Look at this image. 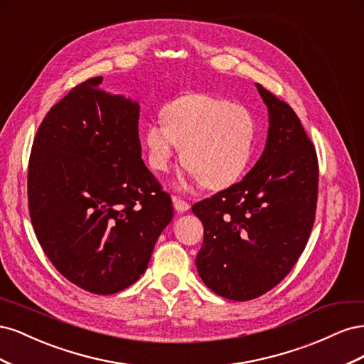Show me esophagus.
<instances>
[{
    "label": "esophagus",
    "instance_id": "1",
    "mask_svg": "<svg viewBox=\"0 0 364 364\" xmlns=\"http://www.w3.org/2000/svg\"><path fill=\"white\" fill-rule=\"evenodd\" d=\"M173 205H174V209L178 213H185V211H188L190 209V203L186 202V200H183L182 197H178V196H173Z\"/></svg>",
    "mask_w": 364,
    "mask_h": 364
}]
</instances>
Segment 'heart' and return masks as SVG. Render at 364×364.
Returning a JSON list of instances; mask_svg holds the SVG:
<instances>
[{"label": "heart", "instance_id": "obj_1", "mask_svg": "<svg viewBox=\"0 0 364 364\" xmlns=\"http://www.w3.org/2000/svg\"><path fill=\"white\" fill-rule=\"evenodd\" d=\"M257 119L243 105L206 94H186L164 107V119L146 126L144 142L153 170L165 171L176 149L182 164L206 188L234 183L250 164Z\"/></svg>", "mask_w": 364, "mask_h": 364}]
</instances>
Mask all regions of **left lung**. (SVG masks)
Returning a JSON list of instances; mask_svg holds the SVG:
<instances>
[{
	"mask_svg": "<svg viewBox=\"0 0 364 364\" xmlns=\"http://www.w3.org/2000/svg\"><path fill=\"white\" fill-rule=\"evenodd\" d=\"M257 86L270 115L262 156L240 182L191 208L203 225L197 272L230 301L277 287L299 259L316 218V147L290 105Z\"/></svg>",
	"mask_w": 364,
	"mask_h": 364,
	"instance_id": "obj_1",
	"label": "left lung"
}]
</instances>
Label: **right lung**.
Instances as JSON below:
<instances>
[{
	"mask_svg": "<svg viewBox=\"0 0 364 364\" xmlns=\"http://www.w3.org/2000/svg\"><path fill=\"white\" fill-rule=\"evenodd\" d=\"M74 86L38 127L28 159L33 229L65 278L94 294L138 281L173 218V202L141 159L139 106Z\"/></svg>",
	"mask_w": 364,
	"mask_h": 364,
	"instance_id": "1",
	"label": "right lung"
}]
</instances>
